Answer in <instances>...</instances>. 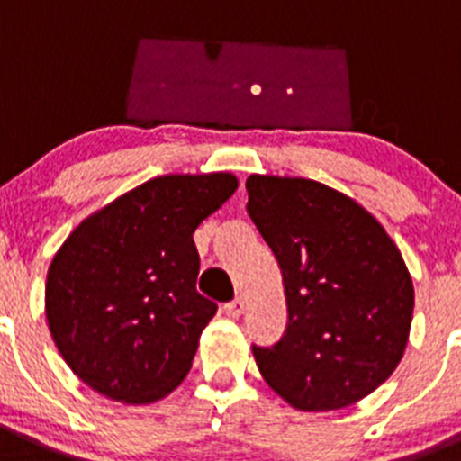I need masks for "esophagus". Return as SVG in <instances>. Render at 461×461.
Listing matches in <instances>:
<instances>
[{
    "instance_id": "esophagus-1",
    "label": "esophagus",
    "mask_w": 461,
    "mask_h": 461,
    "mask_svg": "<svg viewBox=\"0 0 461 461\" xmlns=\"http://www.w3.org/2000/svg\"><path fill=\"white\" fill-rule=\"evenodd\" d=\"M243 312H245V298H240V295L239 298L231 300V303L225 304V313L230 318H239Z\"/></svg>"
}]
</instances>
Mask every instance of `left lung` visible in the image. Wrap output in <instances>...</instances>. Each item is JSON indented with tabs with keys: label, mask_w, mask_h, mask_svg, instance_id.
<instances>
[{
	"label": "left lung",
	"mask_w": 461,
	"mask_h": 461,
	"mask_svg": "<svg viewBox=\"0 0 461 461\" xmlns=\"http://www.w3.org/2000/svg\"><path fill=\"white\" fill-rule=\"evenodd\" d=\"M248 213L282 270L289 322L252 346L275 393L303 411L352 405L402 359L414 284L402 255L352 197L303 177L250 175Z\"/></svg>",
	"instance_id": "8db88e82"
}]
</instances>
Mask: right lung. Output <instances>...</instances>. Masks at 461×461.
Masks as SVG:
<instances>
[{
    "mask_svg": "<svg viewBox=\"0 0 461 461\" xmlns=\"http://www.w3.org/2000/svg\"><path fill=\"white\" fill-rule=\"evenodd\" d=\"M236 188L230 172L163 175L68 236L47 273L45 313L84 384L127 405H149L182 384L218 309L195 289L193 231Z\"/></svg>",
    "mask_w": 461,
    "mask_h": 461,
    "instance_id": "obj_1",
    "label": "right lung"
}]
</instances>
